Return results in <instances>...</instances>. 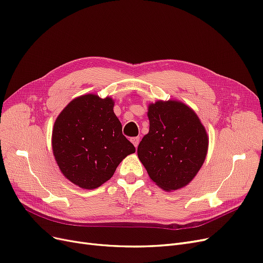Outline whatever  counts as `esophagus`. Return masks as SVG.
I'll use <instances>...</instances> for the list:
<instances>
[{"label": "esophagus", "instance_id": "esophagus-1", "mask_svg": "<svg viewBox=\"0 0 263 263\" xmlns=\"http://www.w3.org/2000/svg\"><path fill=\"white\" fill-rule=\"evenodd\" d=\"M131 142H132V144L134 145L135 147H138L139 146V143H140V139L139 138H132Z\"/></svg>", "mask_w": 263, "mask_h": 263}]
</instances>
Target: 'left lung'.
<instances>
[{
  "label": "left lung",
  "instance_id": "8db88e82",
  "mask_svg": "<svg viewBox=\"0 0 263 263\" xmlns=\"http://www.w3.org/2000/svg\"><path fill=\"white\" fill-rule=\"evenodd\" d=\"M149 131L138 147V156L151 180L166 192L193 181L205 162L209 137L197 114L177 100L148 104Z\"/></svg>",
  "mask_w": 263,
  "mask_h": 263
}]
</instances>
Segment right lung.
Listing matches in <instances>:
<instances>
[{
  "label": "right lung",
  "instance_id": "right-lung-1",
  "mask_svg": "<svg viewBox=\"0 0 263 263\" xmlns=\"http://www.w3.org/2000/svg\"><path fill=\"white\" fill-rule=\"evenodd\" d=\"M114 105L110 96L84 94L68 104L54 122V158L63 176L80 189L100 187L128 155L135 153L122 134Z\"/></svg>",
  "mask_w": 263,
  "mask_h": 263
}]
</instances>
